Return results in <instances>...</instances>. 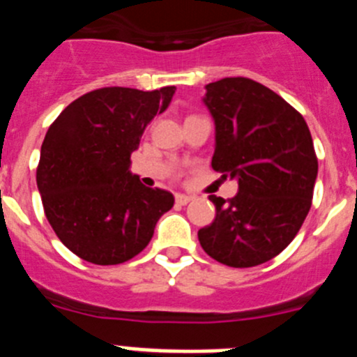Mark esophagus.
I'll return each mask as SVG.
<instances>
[{"instance_id":"1","label":"esophagus","mask_w":357,"mask_h":357,"mask_svg":"<svg viewBox=\"0 0 357 357\" xmlns=\"http://www.w3.org/2000/svg\"><path fill=\"white\" fill-rule=\"evenodd\" d=\"M193 200V197H189V195H175V202L178 204V206H185V204H189V202Z\"/></svg>"}]
</instances>
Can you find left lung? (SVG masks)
Masks as SVG:
<instances>
[{"mask_svg": "<svg viewBox=\"0 0 357 357\" xmlns=\"http://www.w3.org/2000/svg\"><path fill=\"white\" fill-rule=\"evenodd\" d=\"M216 128L213 169L238 181V195H211L216 218L198 241L218 263L250 268L273 259L301 230L318 175L307 123L286 100L250 78L206 85Z\"/></svg>", "mask_w": 357, "mask_h": 357, "instance_id": "left-lung-1", "label": "left lung"}]
</instances>
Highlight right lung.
<instances>
[{
  "label": "right lung",
  "instance_id": "add662e5",
  "mask_svg": "<svg viewBox=\"0 0 357 357\" xmlns=\"http://www.w3.org/2000/svg\"><path fill=\"white\" fill-rule=\"evenodd\" d=\"M175 87H103L69 103L40 146L37 188L50 225L93 264H119L143 252L173 195L130 173L148 123L168 109Z\"/></svg>",
  "mask_w": 357,
  "mask_h": 357
}]
</instances>
